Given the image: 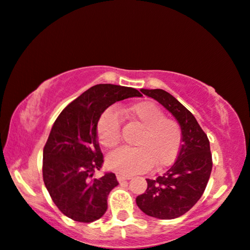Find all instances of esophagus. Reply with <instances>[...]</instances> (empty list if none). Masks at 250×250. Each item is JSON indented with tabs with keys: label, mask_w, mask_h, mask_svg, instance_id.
<instances>
[{
	"label": "esophagus",
	"mask_w": 250,
	"mask_h": 250,
	"mask_svg": "<svg viewBox=\"0 0 250 250\" xmlns=\"http://www.w3.org/2000/svg\"><path fill=\"white\" fill-rule=\"evenodd\" d=\"M116 178H117V180H119L120 183H122V182H125V180L130 179V177H129V176H123V174H117Z\"/></svg>",
	"instance_id": "esophagus-1"
}]
</instances>
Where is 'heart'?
<instances>
[{"mask_svg":"<svg viewBox=\"0 0 250 250\" xmlns=\"http://www.w3.org/2000/svg\"><path fill=\"white\" fill-rule=\"evenodd\" d=\"M129 114L143 128L135 141L137 148H121L109 154L108 167L119 173L135 174L146 172L152 165L161 169L172 163L183 144L179 122L165 117L163 109L151 101L130 107ZM121 128L120 114L114 108H107L96 125L99 142L104 148H115L121 142Z\"/></svg>","mask_w":250,"mask_h":250,"instance_id":"b5f03b06","label":"heart"}]
</instances>
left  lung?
Segmentation results:
<instances>
[{
	"mask_svg": "<svg viewBox=\"0 0 250 250\" xmlns=\"http://www.w3.org/2000/svg\"><path fill=\"white\" fill-rule=\"evenodd\" d=\"M163 104L179 122L183 144L172 167L156 179H146L148 188L136 198L146 215L157 219L178 218L190 211L205 191L212 171V154L205 131L188 109L163 89H141Z\"/></svg>",
	"mask_w": 250,
	"mask_h": 250,
	"instance_id": "8db88e82",
	"label": "left lung"
}]
</instances>
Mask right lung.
Listing matches in <instances>:
<instances>
[{"label": "right lung", "instance_id": "1", "mask_svg": "<svg viewBox=\"0 0 250 250\" xmlns=\"http://www.w3.org/2000/svg\"><path fill=\"white\" fill-rule=\"evenodd\" d=\"M141 95L131 87L95 85L66 106L53 123L43 150V180L59 211L72 220L88 224L106 213L108 194L119 182L113 172L93 177L104 164L96 125L114 102Z\"/></svg>", "mask_w": 250, "mask_h": 250}]
</instances>
